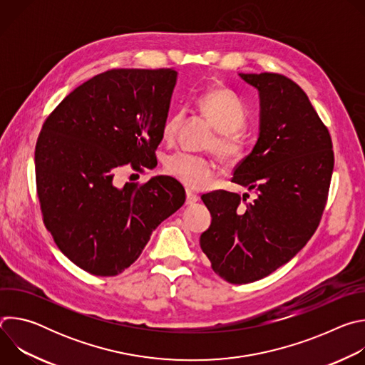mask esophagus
<instances>
[{
  "instance_id": "34e87169",
  "label": "esophagus",
  "mask_w": 365,
  "mask_h": 365,
  "mask_svg": "<svg viewBox=\"0 0 365 365\" xmlns=\"http://www.w3.org/2000/svg\"><path fill=\"white\" fill-rule=\"evenodd\" d=\"M197 199L199 196L195 192H192L190 189L186 190V205H193L195 202H197Z\"/></svg>"
}]
</instances>
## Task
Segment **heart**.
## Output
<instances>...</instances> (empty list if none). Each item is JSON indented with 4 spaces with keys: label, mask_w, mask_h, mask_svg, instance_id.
Returning <instances> with one entry per match:
<instances>
[{
    "label": "heart",
    "mask_w": 365,
    "mask_h": 365,
    "mask_svg": "<svg viewBox=\"0 0 365 365\" xmlns=\"http://www.w3.org/2000/svg\"><path fill=\"white\" fill-rule=\"evenodd\" d=\"M197 107L203 117L220 133L211 141V147L224 163L235 162L242 153V140L235 131H238L247 121L244 102L227 88H214L203 92L197 98ZM182 118V113H178L166 120L162 130L166 141L175 138ZM165 169L183 185L189 187H202L214 176L217 165L205 155L178 151L166 159Z\"/></svg>",
    "instance_id": "heart-1"
}]
</instances>
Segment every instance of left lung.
<instances>
[{"label":"left lung","mask_w":365,"mask_h":365,"mask_svg":"<svg viewBox=\"0 0 365 365\" xmlns=\"http://www.w3.org/2000/svg\"><path fill=\"white\" fill-rule=\"evenodd\" d=\"M258 91L259 127L232 182L254 190L202 195L212 222L200 248L214 272L242 284L286 264L317 231L328 197L334 151L328 128L303 89L279 73H238Z\"/></svg>","instance_id":"left-lung-1"}]
</instances>
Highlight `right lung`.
Wrapping results in <instances>:
<instances>
[{
  "label": "right lung",
  "instance_id": "add662e5",
  "mask_svg": "<svg viewBox=\"0 0 365 365\" xmlns=\"http://www.w3.org/2000/svg\"><path fill=\"white\" fill-rule=\"evenodd\" d=\"M175 69H113L73 89L43 124L34 153L46 228L93 276H117L185 203L173 178L115 186L118 169L154 168Z\"/></svg>",
  "mask_w": 365,
  "mask_h": 365
}]
</instances>
